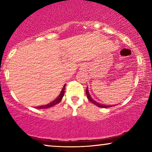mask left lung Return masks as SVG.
Instances as JSON below:
<instances>
[{
	"mask_svg": "<svg viewBox=\"0 0 152 152\" xmlns=\"http://www.w3.org/2000/svg\"><path fill=\"white\" fill-rule=\"evenodd\" d=\"M86 95H87V98H88V100L90 101V102H92V103L93 104L96 105V106H97V107H101V108H109V107H113V106H111V105H110V106H107V105L101 104H99L98 102H97L96 101L93 100L92 97H91L90 94H89V92H88V87H87V88H86Z\"/></svg>",
	"mask_w": 152,
	"mask_h": 152,
	"instance_id": "8db88e82",
	"label": "left lung"
}]
</instances>
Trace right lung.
Listing matches in <instances>:
<instances>
[{"instance_id": "obj_1", "label": "right lung", "mask_w": 152, "mask_h": 152, "mask_svg": "<svg viewBox=\"0 0 152 152\" xmlns=\"http://www.w3.org/2000/svg\"><path fill=\"white\" fill-rule=\"evenodd\" d=\"M64 90H65V85H64L63 88H62V90L61 91V93H60V94L59 96L57 97V98L55 99V100L52 102L46 105H44V106H41V107H37V109H48V108H50V107H53L54 105L57 104L59 103L60 102H61V100L62 99V98H63L64 97Z\"/></svg>"}]
</instances>
